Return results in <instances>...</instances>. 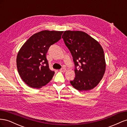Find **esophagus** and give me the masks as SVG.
<instances>
[{"label": "esophagus", "mask_w": 127, "mask_h": 127, "mask_svg": "<svg viewBox=\"0 0 127 127\" xmlns=\"http://www.w3.org/2000/svg\"><path fill=\"white\" fill-rule=\"evenodd\" d=\"M60 71H61V72H65V71H66V68H63L60 69Z\"/></svg>", "instance_id": "esophagus-1"}]
</instances>
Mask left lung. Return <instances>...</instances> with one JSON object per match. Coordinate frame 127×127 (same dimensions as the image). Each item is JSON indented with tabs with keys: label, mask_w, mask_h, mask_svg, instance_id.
Here are the masks:
<instances>
[{
	"label": "left lung",
	"mask_w": 127,
	"mask_h": 127,
	"mask_svg": "<svg viewBox=\"0 0 127 127\" xmlns=\"http://www.w3.org/2000/svg\"><path fill=\"white\" fill-rule=\"evenodd\" d=\"M62 38L75 65V78L70 82L71 85L79 91L92 90L100 82L105 71L101 45L86 33L79 31H66Z\"/></svg>",
	"instance_id": "left-lung-1"
}]
</instances>
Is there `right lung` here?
<instances>
[{
	"label": "right lung",
	"instance_id": "1",
	"mask_svg": "<svg viewBox=\"0 0 127 127\" xmlns=\"http://www.w3.org/2000/svg\"><path fill=\"white\" fill-rule=\"evenodd\" d=\"M64 31L44 30L33 34L19 50L16 58L18 74L29 87L40 88L50 82L55 72L49 69L47 53L61 39Z\"/></svg>",
	"mask_w": 127,
	"mask_h": 127
}]
</instances>
